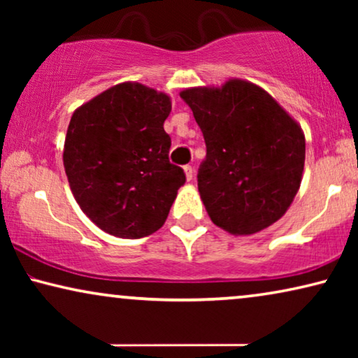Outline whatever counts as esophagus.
<instances>
[{"label": "esophagus", "mask_w": 358, "mask_h": 358, "mask_svg": "<svg viewBox=\"0 0 358 358\" xmlns=\"http://www.w3.org/2000/svg\"><path fill=\"white\" fill-rule=\"evenodd\" d=\"M184 171H185V176H187V179L192 180L194 179V168H192V166H190V164L184 166Z\"/></svg>", "instance_id": "esophagus-1"}]
</instances>
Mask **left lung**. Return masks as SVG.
Masks as SVG:
<instances>
[{
	"mask_svg": "<svg viewBox=\"0 0 358 358\" xmlns=\"http://www.w3.org/2000/svg\"><path fill=\"white\" fill-rule=\"evenodd\" d=\"M180 97L207 146L197 182L212 222L233 234L275 223L295 199L305 166V135L296 122L246 81L192 87Z\"/></svg>",
	"mask_w": 358,
	"mask_h": 358,
	"instance_id": "left-lung-1",
	"label": "left lung"
}]
</instances>
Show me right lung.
<instances>
[{"label": "right lung", "instance_id": "right-lung-1", "mask_svg": "<svg viewBox=\"0 0 358 358\" xmlns=\"http://www.w3.org/2000/svg\"><path fill=\"white\" fill-rule=\"evenodd\" d=\"M171 101L138 83H122L81 106L68 125L63 164L83 212L117 238L163 227L184 169L169 161L164 120Z\"/></svg>", "mask_w": 358, "mask_h": 358}]
</instances>
